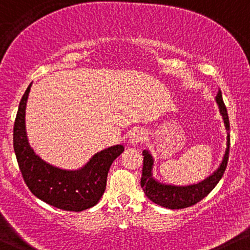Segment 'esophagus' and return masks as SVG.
I'll return each mask as SVG.
<instances>
[{
	"label": "esophagus",
	"instance_id": "esophagus-1",
	"mask_svg": "<svg viewBox=\"0 0 250 250\" xmlns=\"http://www.w3.org/2000/svg\"><path fill=\"white\" fill-rule=\"evenodd\" d=\"M145 139V131L142 129H134L129 136V142L131 145H138Z\"/></svg>",
	"mask_w": 250,
	"mask_h": 250
}]
</instances>
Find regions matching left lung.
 Here are the masks:
<instances>
[{
    "label": "left lung",
    "mask_w": 250,
    "mask_h": 250,
    "mask_svg": "<svg viewBox=\"0 0 250 250\" xmlns=\"http://www.w3.org/2000/svg\"><path fill=\"white\" fill-rule=\"evenodd\" d=\"M216 102L218 104L219 112L223 117L224 125L227 129V149L224 153L223 160L221 165L209 178L204 179L203 182L193 185L188 186H174V185H166V184L159 183L153 178V156L149 154L148 150H144V167H142V177H141V188L144 190L145 194L155 204L160 207L167 208V209H184V208L192 207L201 202L204 197H207L211 191L213 190L217 185L221 178L223 177L224 171H226L228 165V159H229V148H230V125L229 117L226 104L222 98L221 90H218L217 96H216Z\"/></svg>",
    "instance_id": "obj_1"
}]
</instances>
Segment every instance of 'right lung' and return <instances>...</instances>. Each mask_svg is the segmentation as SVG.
I'll return each instance as SVG.
<instances>
[{"label":"right lung","mask_w":250,"mask_h":250,"mask_svg":"<svg viewBox=\"0 0 250 250\" xmlns=\"http://www.w3.org/2000/svg\"><path fill=\"white\" fill-rule=\"evenodd\" d=\"M31 86L32 83L19 104L13 134L14 150L24 183L35 197L58 209L79 212L92 208L103 196L109 168L125 147L116 145L101 150L77 171L49 165L35 154L27 139L24 116Z\"/></svg>","instance_id":"add662e5"}]
</instances>
